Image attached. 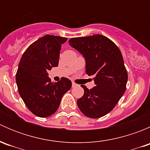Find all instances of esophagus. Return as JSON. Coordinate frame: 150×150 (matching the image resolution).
<instances>
[{"label":"esophagus","mask_w":150,"mask_h":150,"mask_svg":"<svg viewBox=\"0 0 150 150\" xmlns=\"http://www.w3.org/2000/svg\"><path fill=\"white\" fill-rule=\"evenodd\" d=\"M78 86V85H77L76 83H74V82H72V87H76V86Z\"/></svg>","instance_id":"34e87169"}]
</instances>
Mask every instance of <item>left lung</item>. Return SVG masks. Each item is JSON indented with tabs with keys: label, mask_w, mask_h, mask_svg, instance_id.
I'll return each instance as SVG.
<instances>
[{
	"label": "left lung",
	"mask_w": 150,
	"mask_h": 150,
	"mask_svg": "<svg viewBox=\"0 0 150 150\" xmlns=\"http://www.w3.org/2000/svg\"><path fill=\"white\" fill-rule=\"evenodd\" d=\"M71 46L83 54L86 72L96 86L89 90L82 86L84 94L78 99L80 110L87 117L99 118L113 110L125 93L128 72L118 47L102 35L72 38Z\"/></svg>",
	"instance_id": "obj_1"
}]
</instances>
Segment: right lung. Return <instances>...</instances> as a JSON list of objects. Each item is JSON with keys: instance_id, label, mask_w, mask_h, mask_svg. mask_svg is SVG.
<instances>
[{"instance_id": "right-lung-1", "label": "right lung", "mask_w": 150, "mask_h": 150, "mask_svg": "<svg viewBox=\"0 0 150 150\" xmlns=\"http://www.w3.org/2000/svg\"><path fill=\"white\" fill-rule=\"evenodd\" d=\"M67 38L46 35L24 52L16 75L18 91L27 107L36 116L46 117L59 107L63 95L72 87L68 78L51 82L48 71L59 64L62 44Z\"/></svg>"}]
</instances>
